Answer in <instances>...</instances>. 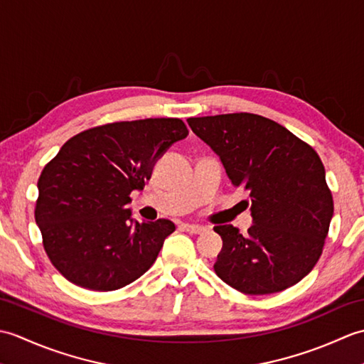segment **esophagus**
<instances>
[{"instance_id": "esophagus-1", "label": "esophagus", "mask_w": 364, "mask_h": 364, "mask_svg": "<svg viewBox=\"0 0 364 364\" xmlns=\"http://www.w3.org/2000/svg\"><path fill=\"white\" fill-rule=\"evenodd\" d=\"M183 228L186 230L188 233H192V235H200V233H203V231L206 230L202 225H196V223H184Z\"/></svg>"}]
</instances>
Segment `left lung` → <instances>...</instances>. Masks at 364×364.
I'll use <instances>...</instances> for the list:
<instances>
[{"label":"left lung","instance_id":"1","mask_svg":"<svg viewBox=\"0 0 364 364\" xmlns=\"http://www.w3.org/2000/svg\"><path fill=\"white\" fill-rule=\"evenodd\" d=\"M188 123L218 154L230 181L250 192L253 225L247 235L233 225L214 227L223 241L215 274L250 296L299 283L318 262L333 218L318 153L257 114L191 117Z\"/></svg>","mask_w":364,"mask_h":364}]
</instances>
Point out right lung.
<instances>
[{"label": "right lung", "instance_id": "add662e5", "mask_svg": "<svg viewBox=\"0 0 364 364\" xmlns=\"http://www.w3.org/2000/svg\"><path fill=\"white\" fill-rule=\"evenodd\" d=\"M188 134L180 119L107 123L68 139L45 166L36 223L68 282L114 291L151 267L175 223L133 219L129 194L144 189L156 161Z\"/></svg>", "mask_w": 364, "mask_h": 364}]
</instances>
